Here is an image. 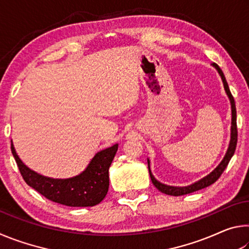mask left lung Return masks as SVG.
Returning a JSON list of instances; mask_svg holds the SVG:
<instances>
[{
  "label": "left lung",
  "instance_id": "left-lung-1",
  "mask_svg": "<svg viewBox=\"0 0 249 249\" xmlns=\"http://www.w3.org/2000/svg\"><path fill=\"white\" fill-rule=\"evenodd\" d=\"M213 66L215 67L217 72L220 73L223 84H224V89L227 96L231 101V142L229 145V149H227L226 154L224 156V158L221 161L220 165H218L215 169H214L210 175H208L206 177H204L203 179H201L197 182L193 183L191 185H188V187H170V185H166L161 182H159L158 180L155 179V177L153 176L150 171V167H149V160H148V170H149V175H150V179L151 182L155 185L156 188L158 189L160 192L165 193V195L168 196H184V195H189V193L196 192L197 190H201V189H204L209 185L213 184L215 181L220 178L221 175L223 174V171L225 170V168L229 165L231 158L233 157V155L235 153L236 149V145H237V125H236V107H235V101L233 95H231L229 84L226 82V79L224 77V73L221 70L220 67H218L216 64H213Z\"/></svg>",
  "mask_w": 249,
  "mask_h": 249
}]
</instances>
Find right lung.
Here are the masks:
<instances>
[{"label":"right lung","instance_id":"obj_1","mask_svg":"<svg viewBox=\"0 0 249 249\" xmlns=\"http://www.w3.org/2000/svg\"><path fill=\"white\" fill-rule=\"evenodd\" d=\"M119 148L115 144L96 154L81 174L69 179H53L44 177L24 165L16 154L13 144L12 154L20 175L29 187L46 199L67 206H94L102 201L108 191V169Z\"/></svg>","mask_w":249,"mask_h":249}]
</instances>
